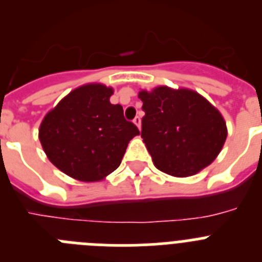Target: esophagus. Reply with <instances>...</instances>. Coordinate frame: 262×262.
<instances>
[{
    "label": "esophagus",
    "instance_id": "34e87169",
    "mask_svg": "<svg viewBox=\"0 0 262 262\" xmlns=\"http://www.w3.org/2000/svg\"><path fill=\"white\" fill-rule=\"evenodd\" d=\"M134 123H135L136 126H138V128L140 129V127H142V118H140V117L134 118Z\"/></svg>",
    "mask_w": 262,
    "mask_h": 262
}]
</instances>
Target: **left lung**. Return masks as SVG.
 I'll list each match as a JSON object with an SVG mask.
<instances>
[{"instance_id": "obj_1", "label": "left lung", "mask_w": 262, "mask_h": 262, "mask_svg": "<svg viewBox=\"0 0 262 262\" xmlns=\"http://www.w3.org/2000/svg\"><path fill=\"white\" fill-rule=\"evenodd\" d=\"M145 115L142 138L159 170L189 177L214 161L223 148V117L201 94L189 89L157 86L139 92Z\"/></svg>"}]
</instances>
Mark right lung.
Listing matches in <instances>:
<instances>
[{
  "label": "right lung",
  "mask_w": 262,
  "mask_h": 262,
  "mask_svg": "<svg viewBox=\"0 0 262 262\" xmlns=\"http://www.w3.org/2000/svg\"><path fill=\"white\" fill-rule=\"evenodd\" d=\"M111 88L80 86L45 117L39 140L51 163L78 181H99L120 165L139 129L124 119L123 107L110 103Z\"/></svg>",
  "instance_id": "add662e5"
}]
</instances>
